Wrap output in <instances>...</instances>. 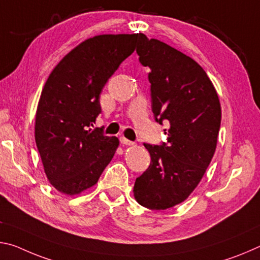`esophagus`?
<instances>
[{"label":"esophagus","instance_id":"obj_1","mask_svg":"<svg viewBox=\"0 0 260 260\" xmlns=\"http://www.w3.org/2000/svg\"><path fill=\"white\" fill-rule=\"evenodd\" d=\"M120 142H121V144H123V145H127V146H130V145H134V142H131V140H129V139H126L125 137H121L120 138Z\"/></svg>","mask_w":260,"mask_h":260}]
</instances>
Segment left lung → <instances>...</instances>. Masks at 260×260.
Returning <instances> with one entry per match:
<instances>
[{
	"mask_svg": "<svg viewBox=\"0 0 260 260\" xmlns=\"http://www.w3.org/2000/svg\"><path fill=\"white\" fill-rule=\"evenodd\" d=\"M137 52L148 67L155 122H169L167 143L145 144L151 164L136 178V201L150 210L184 202L210 165L221 123L218 93L203 68L177 49L140 33Z\"/></svg>",
	"mask_w": 260,
	"mask_h": 260,
	"instance_id": "1",
	"label": "left lung"
}]
</instances>
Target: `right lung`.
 <instances>
[{
    "label": "right lung",
    "mask_w": 260,
    "mask_h": 260,
    "mask_svg": "<svg viewBox=\"0 0 260 260\" xmlns=\"http://www.w3.org/2000/svg\"><path fill=\"white\" fill-rule=\"evenodd\" d=\"M138 34H102L67 54L42 90L36 143L50 184L77 194L99 180L118 146L116 137L88 129L101 113L102 88L135 50Z\"/></svg>",
    "instance_id": "obj_1"
}]
</instances>
